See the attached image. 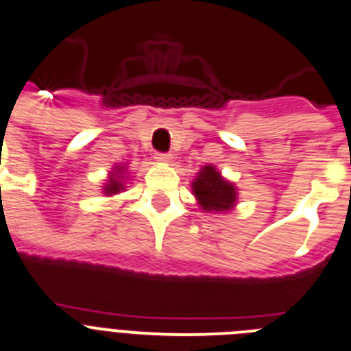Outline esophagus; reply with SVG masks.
Listing matches in <instances>:
<instances>
[{
    "mask_svg": "<svg viewBox=\"0 0 351 351\" xmlns=\"http://www.w3.org/2000/svg\"><path fill=\"white\" fill-rule=\"evenodd\" d=\"M155 158H157L160 164H169L171 158H173V157H171L169 153H157V157H155Z\"/></svg>",
    "mask_w": 351,
    "mask_h": 351,
    "instance_id": "esophagus-1",
    "label": "esophagus"
}]
</instances>
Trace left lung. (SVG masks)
<instances>
[{
    "mask_svg": "<svg viewBox=\"0 0 351 351\" xmlns=\"http://www.w3.org/2000/svg\"><path fill=\"white\" fill-rule=\"evenodd\" d=\"M193 194L205 212L232 210L237 202V189L232 182L225 180L216 167L208 164L199 169L193 182Z\"/></svg>",
    "mask_w": 351,
    "mask_h": 351,
    "instance_id": "left-lung-1",
    "label": "left lung"
}]
</instances>
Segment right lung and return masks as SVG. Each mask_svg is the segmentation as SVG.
<instances>
[{
  "mask_svg": "<svg viewBox=\"0 0 351 351\" xmlns=\"http://www.w3.org/2000/svg\"><path fill=\"white\" fill-rule=\"evenodd\" d=\"M125 171L126 164L114 167V171H110V175H108L107 184L103 185V193L107 194V196H114V194L125 189Z\"/></svg>",
  "mask_w": 351,
  "mask_h": 351,
  "instance_id": "1",
  "label": "right lung"
}]
</instances>
